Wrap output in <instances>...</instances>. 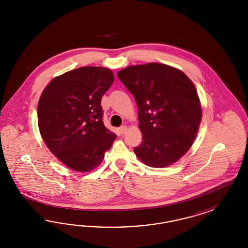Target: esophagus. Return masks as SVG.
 I'll use <instances>...</instances> for the list:
<instances>
[{
  "instance_id": "1",
  "label": "esophagus",
  "mask_w": 248,
  "mask_h": 248,
  "mask_svg": "<svg viewBox=\"0 0 248 248\" xmlns=\"http://www.w3.org/2000/svg\"><path fill=\"white\" fill-rule=\"evenodd\" d=\"M121 134H125L127 132V126L126 125H123L120 127Z\"/></svg>"
}]
</instances>
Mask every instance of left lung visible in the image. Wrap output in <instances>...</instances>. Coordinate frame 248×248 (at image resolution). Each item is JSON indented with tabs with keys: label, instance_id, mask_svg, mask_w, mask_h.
Masks as SVG:
<instances>
[{
	"label": "left lung",
	"instance_id": "left-lung-1",
	"mask_svg": "<svg viewBox=\"0 0 248 248\" xmlns=\"http://www.w3.org/2000/svg\"><path fill=\"white\" fill-rule=\"evenodd\" d=\"M117 76L134 95L143 140L134 148L144 165L163 168L184 156L202 119L195 84L177 68L148 62L122 69Z\"/></svg>",
	"mask_w": 248,
	"mask_h": 248
}]
</instances>
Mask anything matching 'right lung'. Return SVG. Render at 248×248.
<instances>
[{
	"mask_svg": "<svg viewBox=\"0 0 248 248\" xmlns=\"http://www.w3.org/2000/svg\"><path fill=\"white\" fill-rule=\"evenodd\" d=\"M114 81L112 70L84 66L54 77L38 102V126L51 153L77 172L100 165L116 135L103 123L101 100Z\"/></svg>",
	"mask_w": 248,
	"mask_h": 248,
	"instance_id": "right-lung-1",
	"label": "right lung"
}]
</instances>
